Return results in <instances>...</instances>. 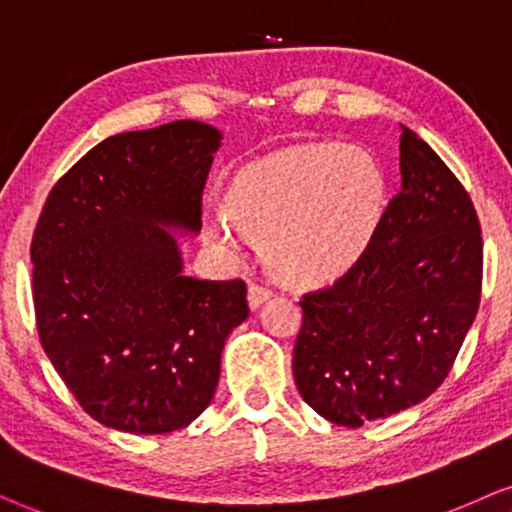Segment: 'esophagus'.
<instances>
[{"label": "esophagus", "instance_id": "esophagus-1", "mask_svg": "<svg viewBox=\"0 0 512 512\" xmlns=\"http://www.w3.org/2000/svg\"><path fill=\"white\" fill-rule=\"evenodd\" d=\"M271 295H274V290H271L269 285H262V283L252 281L248 285V304H250V309H260V306L267 302Z\"/></svg>", "mask_w": 512, "mask_h": 512}]
</instances>
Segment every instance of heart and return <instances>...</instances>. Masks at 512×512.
I'll return each mask as SVG.
<instances>
[{
	"label": "heart",
	"instance_id": "1",
	"mask_svg": "<svg viewBox=\"0 0 512 512\" xmlns=\"http://www.w3.org/2000/svg\"><path fill=\"white\" fill-rule=\"evenodd\" d=\"M384 208V170L363 149L342 145L264 156L238 170L224 194L227 219L238 231L260 236L269 267L297 283L349 271L372 243ZM228 223L208 217L206 234L236 250Z\"/></svg>",
	"mask_w": 512,
	"mask_h": 512
}]
</instances>
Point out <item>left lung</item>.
<instances>
[{
	"label": "left lung",
	"instance_id": "obj_1",
	"mask_svg": "<svg viewBox=\"0 0 512 512\" xmlns=\"http://www.w3.org/2000/svg\"><path fill=\"white\" fill-rule=\"evenodd\" d=\"M400 173L363 257L299 299L295 384L337 426L358 428L428 398L480 306L482 234L466 187L405 126Z\"/></svg>",
	"mask_w": 512,
	"mask_h": 512
}]
</instances>
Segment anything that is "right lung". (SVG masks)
<instances>
[{
  "mask_svg": "<svg viewBox=\"0 0 512 512\" xmlns=\"http://www.w3.org/2000/svg\"><path fill=\"white\" fill-rule=\"evenodd\" d=\"M220 131L173 121L86 152L32 234L39 342L88 417L133 435L180 431L213 400L248 290L182 274L163 227L199 231Z\"/></svg>",
  "mask_w": 512,
  "mask_h": 512,
  "instance_id": "1",
  "label": "right lung"
}]
</instances>
